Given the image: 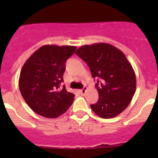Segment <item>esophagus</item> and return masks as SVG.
Wrapping results in <instances>:
<instances>
[{
    "label": "esophagus",
    "mask_w": 158,
    "mask_h": 158,
    "mask_svg": "<svg viewBox=\"0 0 158 158\" xmlns=\"http://www.w3.org/2000/svg\"><path fill=\"white\" fill-rule=\"evenodd\" d=\"M86 91H87V87H86V86H85V87H84L80 92H81V95H85V94Z\"/></svg>",
    "instance_id": "esophagus-1"
}]
</instances>
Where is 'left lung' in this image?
<instances>
[{
    "label": "left lung",
    "mask_w": 158,
    "mask_h": 158,
    "mask_svg": "<svg viewBox=\"0 0 158 158\" xmlns=\"http://www.w3.org/2000/svg\"><path fill=\"white\" fill-rule=\"evenodd\" d=\"M76 54L87 63L93 78L99 100L91 108L98 116L111 118L126 109L136 90V76L125 54L105 43L84 45Z\"/></svg>",
    "instance_id": "1"
}]
</instances>
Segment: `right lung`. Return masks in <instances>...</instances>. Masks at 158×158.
Returning <instances> with one entry per match:
<instances>
[{
  "instance_id": "1",
  "label": "right lung",
  "mask_w": 158,
  "mask_h": 158,
  "mask_svg": "<svg viewBox=\"0 0 158 158\" xmlns=\"http://www.w3.org/2000/svg\"><path fill=\"white\" fill-rule=\"evenodd\" d=\"M74 46L44 45L25 62L19 78V89L27 105L38 115L54 118L72 105L74 94L60 87L66 60Z\"/></svg>"
}]
</instances>
